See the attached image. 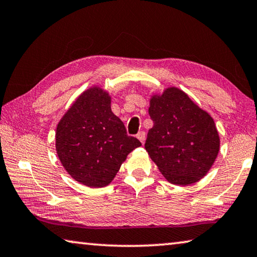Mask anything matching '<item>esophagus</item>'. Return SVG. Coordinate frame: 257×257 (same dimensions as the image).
Returning a JSON list of instances; mask_svg holds the SVG:
<instances>
[{"label": "esophagus", "instance_id": "1", "mask_svg": "<svg viewBox=\"0 0 257 257\" xmlns=\"http://www.w3.org/2000/svg\"><path fill=\"white\" fill-rule=\"evenodd\" d=\"M137 138L141 141L142 144H144L145 143V138H146V134L144 132H140L137 134Z\"/></svg>", "mask_w": 257, "mask_h": 257}]
</instances>
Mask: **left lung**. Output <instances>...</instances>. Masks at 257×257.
I'll list each match as a JSON object with an SVG mask.
<instances>
[{
	"label": "left lung",
	"instance_id": "left-lung-1",
	"mask_svg": "<svg viewBox=\"0 0 257 257\" xmlns=\"http://www.w3.org/2000/svg\"><path fill=\"white\" fill-rule=\"evenodd\" d=\"M145 150L166 180L189 185L206 176L219 151L213 117L176 87L151 96Z\"/></svg>",
	"mask_w": 257,
	"mask_h": 257
}]
</instances>
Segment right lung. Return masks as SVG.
Wrapping results in <instances>:
<instances>
[{
  "label": "right lung",
  "instance_id": "add662e5",
  "mask_svg": "<svg viewBox=\"0 0 257 257\" xmlns=\"http://www.w3.org/2000/svg\"><path fill=\"white\" fill-rule=\"evenodd\" d=\"M141 145L112 112L108 92L97 85L77 97L56 129V151L63 167L89 187L108 185L128 154Z\"/></svg>",
  "mask_w": 257,
  "mask_h": 257
}]
</instances>
